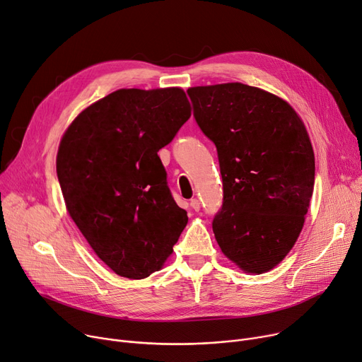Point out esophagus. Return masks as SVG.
<instances>
[{
    "label": "esophagus",
    "mask_w": 362,
    "mask_h": 362,
    "mask_svg": "<svg viewBox=\"0 0 362 362\" xmlns=\"http://www.w3.org/2000/svg\"><path fill=\"white\" fill-rule=\"evenodd\" d=\"M191 206H192L194 211H199V210H201V202H199V199H197V198L191 199Z\"/></svg>",
    "instance_id": "1"
}]
</instances>
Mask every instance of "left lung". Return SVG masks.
<instances>
[{
  "instance_id": "obj_1",
  "label": "left lung",
  "mask_w": 362,
  "mask_h": 362,
  "mask_svg": "<svg viewBox=\"0 0 362 362\" xmlns=\"http://www.w3.org/2000/svg\"><path fill=\"white\" fill-rule=\"evenodd\" d=\"M216 146L223 206L213 221L221 252L251 274L273 270L302 232L315 158L299 114L277 95L239 82L187 89Z\"/></svg>"
}]
</instances>
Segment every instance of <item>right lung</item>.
Returning a JSON list of instances; mask_svg holds the SVG:
<instances>
[{
  "mask_svg": "<svg viewBox=\"0 0 362 362\" xmlns=\"http://www.w3.org/2000/svg\"><path fill=\"white\" fill-rule=\"evenodd\" d=\"M191 117L182 88L119 89L78 114L57 152L69 216L122 277L163 269L187 224L158 151Z\"/></svg>",
  "mask_w": 362,
  "mask_h": 362,
  "instance_id": "right-lung-1",
  "label": "right lung"
}]
</instances>
